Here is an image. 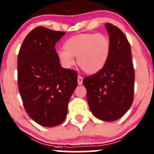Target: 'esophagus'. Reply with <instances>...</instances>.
<instances>
[{
  "instance_id": "1",
  "label": "esophagus",
  "mask_w": 154,
  "mask_h": 154,
  "mask_svg": "<svg viewBox=\"0 0 154 154\" xmlns=\"http://www.w3.org/2000/svg\"><path fill=\"white\" fill-rule=\"evenodd\" d=\"M78 84H79V85H82L83 84V77L80 76V75L78 76Z\"/></svg>"
}]
</instances>
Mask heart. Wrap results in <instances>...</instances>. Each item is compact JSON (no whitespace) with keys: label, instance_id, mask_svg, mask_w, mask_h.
Here are the masks:
<instances>
[{"label":"heart","instance_id":"b5f03b06","mask_svg":"<svg viewBox=\"0 0 154 154\" xmlns=\"http://www.w3.org/2000/svg\"><path fill=\"white\" fill-rule=\"evenodd\" d=\"M64 50L57 51V58L63 68H71L77 63L88 74L99 72L106 65L110 54L111 44L103 33H83L72 36L65 41Z\"/></svg>","mask_w":154,"mask_h":154}]
</instances>
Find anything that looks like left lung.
<instances>
[{
	"label": "left lung",
	"mask_w": 154,
	"mask_h": 154,
	"mask_svg": "<svg viewBox=\"0 0 154 154\" xmlns=\"http://www.w3.org/2000/svg\"><path fill=\"white\" fill-rule=\"evenodd\" d=\"M105 27L111 44L109 59L101 70L84 78L83 84L93 115L113 122L123 116L132 104L134 70L131 46L124 32L110 23Z\"/></svg>",
	"instance_id": "left-lung-1"
}]
</instances>
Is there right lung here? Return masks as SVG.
<instances>
[{
    "instance_id": "add662e5",
    "label": "right lung",
    "mask_w": 154,
    "mask_h": 154,
    "mask_svg": "<svg viewBox=\"0 0 154 154\" xmlns=\"http://www.w3.org/2000/svg\"><path fill=\"white\" fill-rule=\"evenodd\" d=\"M65 32L37 27L24 39L17 59V81L24 108L40 125L62 124L77 86L75 70L62 68L55 44Z\"/></svg>"
}]
</instances>
